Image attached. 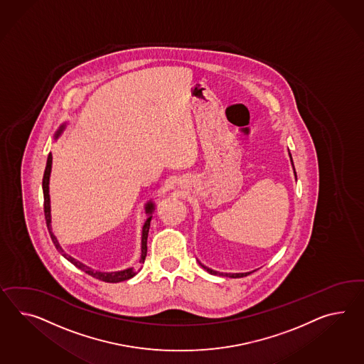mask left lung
Wrapping results in <instances>:
<instances>
[{
  "label": "left lung",
  "instance_id": "obj_1",
  "mask_svg": "<svg viewBox=\"0 0 364 364\" xmlns=\"http://www.w3.org/2000/svg\"><path fill=\"white\" fill-rule=\"evenodd\" d=\"M289 158H291V163H292L293 172H294V178L297 180V176H296V171H294V166H293V160L292 155H291V152H289ZM201 264V263H200ZM203 266V264H201ZM204 269H206L209 274H212V275H223V276H229V277H232V279H237V277H243V276H247L251 274V272H245V274H220V272H217V271H213V269H210V268H208V267L203 266Z\"/></svg>",
  "mask_w": 364,
  "mask_h": 364
}]
</instances>
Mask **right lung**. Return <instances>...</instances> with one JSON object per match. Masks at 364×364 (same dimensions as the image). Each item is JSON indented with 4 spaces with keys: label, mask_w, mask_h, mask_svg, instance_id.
Wrapping results in <instances>:
<instances>
[{
    "label": "right lung",
    "mask_w": 364,
    "mask_h": 364,
    "mask_svg": "<svg viewBox=\"0 0 364 364\" xmlns=\"http://www.w3.org/2000/svg\"><path fill=\"white\" fill-rule=\"evenodd\" d=\"M68 122H63L59 129L53 134V139L56 141L63 132L65 130ZM51 168H53V154L50 152L48 154V158H47V164H46L45 175H43V183H42V188H43V197H45V217L46 223H47V229L48 232L51 235V240H53V245L56 250L62 254L63 257H65L68 262H71L72 264L75 267H77L81 271H84L85 274L96 277L101 282H105V283H119V282H124V280H129L132 279L133 276L136 275L139 272L141 268H126L122 271H114V272H101V271H96L90 267L85 266L84 263L79 262L77 259L72 257L71 255L65 254L64 250H63L60 243L56 240V237L53 235V225H51V201H50V176H51ZM155 210V203L149 201L147 204L144 205V212L147 214V220L144 221V225L142 228V252H141V259H139V263H144V259L147 255V237H149V230H150V222L152 218V213Z\"/></svg>",
    "instance_id": "add662e5"
}]
</instances>
